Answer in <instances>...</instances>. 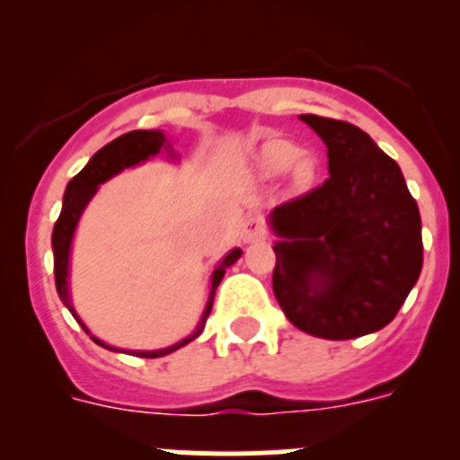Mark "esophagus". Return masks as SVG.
Segmentation results:
<instances>
[{"mask_svg": "<svg viewBox=\"0 0 460 460\" xmlns=\"http://www.w3.org/2000/svg\"><path fill=\"white\" fill-rule=\"evenodd\" d=\"M243 242H258V239L265 237V223L260 217H251L243 227Z\"/></svg>", "mask_w": 460, "mask_h": 460, "instance_id": "1", "label": "esophagus"}]
</instances>
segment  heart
Instances as JSON below:
<instances>
[{"label":"heart","mask_w":460,"mask_h":460,"mask_svg":"<svg viewBox=\"0 0 460 460\" xmlns=\"http://www.w3.org/2000/svg\"><path fill=\"white\" fill-rule=\"evenodd\" d=\"M258 164L265 174H280L292 168V181L296 186H306L313 180V170H315L313 158L306 154L299 156V147L292 140L265 142L258 154Z\"/></svg>","instance_id":"1"}]
</instances>
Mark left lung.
<instances>
[{
  "mask_svg": "<svg viewBox=\"0 0 460 460\" xmlns=\"http://www.w3.org/2000/svg\"><path fill=\"white\" fill-rule=\"evenodd\" d=\"M327 145L329 177L271 211V286L295 327L348 341L387 327L424 262L420 207L394 158L341 119L302 115Z\"/></svg>",
  "mask_w": 460,
  "mask_h": 460,
  "instance_id": "obj_1",
  "label": "left lung"
}]
</instances>
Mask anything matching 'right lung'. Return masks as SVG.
Wrapping results in <instances>:
<instances>
[{"instance_id":"obj_1","label":"right lung","mask_w":460,"mask_h":460,"mask_svg":"<svg viewBox=\"0 0 460 460\" xmlns=\"http://www.w3.org/2000/svg\"><path fill=\"white\" fill-rule=\"evenodd\" d=\"M164 147L168 149L170 145L161 131L124 133V136H119L117 140L108 142L103 149H99V152L93 154V156L89 158V164L84 165V168L80 170V172L75 174L71 181H68L66 193H64L62 214H59V218H57V223H55V230H52V251H55V286H57V292H59V299L64 302V306L71 311V315L78 320L80 324H83V320L78 318V313L73 311L71 299H68V253H71V239H73V233H75V226H78V221H80V214H83V209L87 207V202L93 198V193H96L99 184L108 181L110 177H115V174L121 172L124 168H131V165H137L140 161H147L149 156L158 154ZM239 255H242V251L239 249L230 251V253L223 258L221 265L214 270V274H211L209 302H207L205 313H202L200 324H198V329H195L189 339L170 345V348H164V350L133 352V355L152 357V359L154 357H165V355H170V352L184 348V345L190 343L193 339H198L202 329H205L207 318H209L211 304H214V292H217L218 283H221V279H223V274H226L227 267L234 265V262L239 260ZM83 329L87 332V327H84V324H83ZM93 341H96L99 345H103V348H108V345L101 343L99 339H93ZM108 350H115V348H108Z\"/></svg>"}]
</instances>
